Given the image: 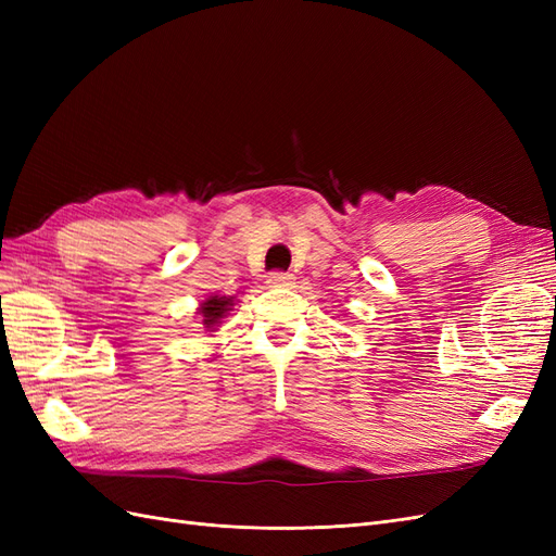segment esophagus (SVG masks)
<instances>
[{"label": "esophagus", "instance_id": "1", "mask_svg": "<svg viewBox=\"0 0 556 556\" xmlns=\"http://www.w3.org/2000/svg\"><path fill=\"white\" fill-rule=\"evenodd\" d=\"M292 280H294V276L288 271H271L266 276V282L271 285V288H290Z\"/></svg>", "mask_w": 556, "mask_h": 556}]
</instances>
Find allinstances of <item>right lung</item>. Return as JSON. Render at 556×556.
I'll return each instance as SVG.
<instances>
[{
	"mask_svg": "<svg viewBox=\"0 0 556 556\" xmlns=\"http://www.w3.org/2000/svg\"><path fill=\"white\" fill-rule=\"evenodd\" d=\"M229 306H231V299H227V296H211V299H206L204 304H201V323H204L208 329L211 327H217L220 325V319L225 317V313L229 311Z\"/></svg>",
	"mask_w": 556,
	"mask_h": 556,
	"instance_id": "add662e5",
	"label": "right lung"
}]
</instances>
